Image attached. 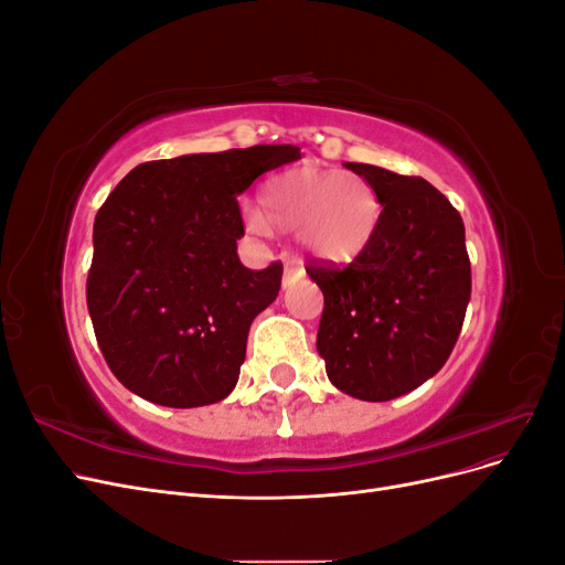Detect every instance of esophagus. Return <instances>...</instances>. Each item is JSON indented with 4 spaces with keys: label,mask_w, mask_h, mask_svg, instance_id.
Instances as JSON below:
<instances>
[{
    "label": "esophagus",
    "mask_w": 565,
    "mask_h": 565,
    "mask_svg": "<svg viewBox=\"0 0 565 565\" xmlns=\"http://www.w3.org/2000/svg\"><path fill=\"white\" fill-rule=\"evenodd\" d=\"M303 278V266L297 262V259H292V256H285V273H282V285L285 287H289V285H295L297 280H301Z\"/></svg>",
    "instance_id": "34e87169"
}]
</instances>
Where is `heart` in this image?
Listing matches in <instances>:
<instances>
[{"label":"heart","instance_id":"1","mask_svg":"<svg viewBox=\"0 0 565 565\" xmlns=\"http://www.w3.org/2000/svg\"><path fill=\"white\" fill-rule=\"evenodd\" d=\"M264 212L247 210L245 226L266 235L270 224L299 231L301 245L320 259L351 262L365 252L377 233L382 202L374 185L353 172L334 169H289L266 181Z\"/></svg>","mask_w":565,"mask_h":565}]
</instances>
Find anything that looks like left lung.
<instances>
[{
	"instance_id": "1",
	"label": "left lung",
	"mask_w": 565,
	"mask_h": 565,
	"mask_svg": "<svg viewBox=\"0 0 565 565\" xmlns=\"http://www.w3.org/2000/svg\"><path fill=\"white\" fill-rule=\"evenodd\" d=\"M347 167L374 185L382 218L351 264L306 266L324 297L316 347L337 388L382 403L446 365L471 297V264L465 221L429 181Z\"/></svg>"
}]
</instances>
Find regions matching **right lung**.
<instances>
[{
	"label": "right lung",
	"instance_id": "1",
	"mask_svg": "<svg viewBox=\"0 0 565 565\" xmlns=\"http://www.w3.org/2000/svg\"><path fill=\"white\" fill-rule=\"evenodd\" d=\"M301 158L252 146L139 164L94 221L87 306L108 367L167 407L226 398L241 377L252 320L280 292L282 264L249 270L237 195Z\"/></svg>",
	"mask_w": 565,
	"mask_h": 565
}]
</instances>
